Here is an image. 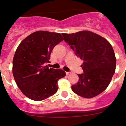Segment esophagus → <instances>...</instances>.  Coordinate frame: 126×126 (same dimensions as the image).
Segmentation results:
<instances>
[{"instance_id":"1","label":"esophagus","mask_w":126,"mask_h":126,"mask_svg":"<svg viewBox=\"0 0 126 126\" xmlns=\"http://www.w3.org/2000/svg\"><path fill=\"white\" fill-rule=\"evenodd\" d=\"M66 74L67 75H70V74H71V72H66Z\"/></svg>"}]
</instances>
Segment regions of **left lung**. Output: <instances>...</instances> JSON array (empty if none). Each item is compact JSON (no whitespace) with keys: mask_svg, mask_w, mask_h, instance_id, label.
Listing matches in <instances>:
<instances>
[{"mask_svg":"<svg viewBox=\"0 0 126 126\" xmlns=\"http://www.w3.org/2000/svg\"><path fill=\"white\" fill-rule=\"evenodd\" d=\"M64 41L83 60V73L72 86L73 92L86 98L100 94L110 83L115 73L116 58L113 48L106 39L88 31L62 34Z\"/></svg>","mask_w":126,"mask_h":126,"instance_id":"left-lung-1","label":"left lung"}]
</instances>
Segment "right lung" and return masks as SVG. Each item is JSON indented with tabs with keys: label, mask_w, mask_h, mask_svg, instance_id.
Masks as SVG:
<instances>
[{
	"label": "right lung",
	"mask_w": 126,
	"mask_h": 126,
	"mask_svg": "<svg viewBox=\"0 0 126 126\" xmlns=\"http://www.w3.org/2000/svg\"><path fill=\"white\" fill-rule=\"evenodd\" d=\"M63 40L60 33L39 31L24 39L16 50L13 75L20 90L31 99L44 100L57 92V80L66 73L46 64L53 48Z\"/></svg>",
	"instance_id": "1"
}]
</instances>
